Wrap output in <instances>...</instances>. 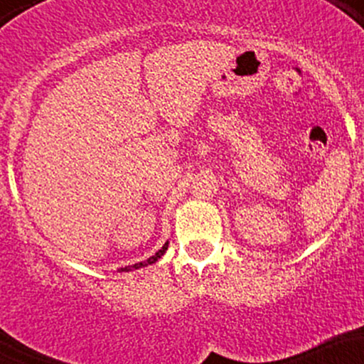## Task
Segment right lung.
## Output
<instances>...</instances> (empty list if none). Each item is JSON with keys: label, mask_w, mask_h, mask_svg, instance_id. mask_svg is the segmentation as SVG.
<instances>
[{"label": "right lung", "mask_w": 364, "mask_h": 364, "mask_svg": "<svg viewBox=\"0 0 364 364\" xmlns=\"http://www.w3.org/2000/svg\"><path fill=\"white\" fill-rule=\"evenodd\" d=\"M168 245L169 243H166L164 246H162L161 250H159V252L156 253V255H152V257L150 258H147V260H144V262H139V263H135V265H128V267H121V269H118V272H129V270H136V269H141V267H147V265H152V263H156L159 258L162 257V255L166 253V250H168Z\"/></svg>", "instance_id": "obj_1"}]
</instances>
